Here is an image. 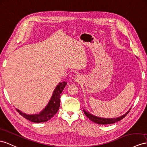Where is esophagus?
Segmentation results:
<instances>
[{
    "instance_id": "esophagus-1",
    "label": "esophagus",
    "mask_w": 147,
    "mask_h": 147,
    "mask_svg": "<svg viewBox=\"0 0 147 147\" xmlns=\"http://www.w3.org/2000/svg\"><path fill=\"white\" fill-rule=\"evenodd\" d=\"M74 81L77 82H80L82 81V78L80 75H77V76H75L74 78Z\"/></svg>"
}]
</instances>
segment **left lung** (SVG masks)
<instances>
[{
	"label": "left lung",
	"mask_w": 147,
	"mask_h": 147,
	"mask_svg": "<svg viewBox=\"0 0 147 147\" xmlns=\"http://www.w3.org/2000/svg\"><path fill=\"white\" fill-rule=\"evenodd\" d=\"M131 109V108H130ZM130 109L125 114H123L121 116L118 117L116 118H103V117H97L96 115H94L91 113H89L88 111H86L84 109H83L84 114L88 117L91 120V121L95 122L97 124H100V125H106V124H111V123H114L120 121V120L123 119L127 115L128 113L129 112Z\"/></svg>",
	"instance_id": "obj_1"
}]
</instances>
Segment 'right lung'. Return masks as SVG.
I'll return each mask as SVG.
<instances>
[{
  "mask_svg": "<svg viewBox=\"0 0 147 147\" xmlns=\"http://www.w3.org/2000/svg\"><path fill=\"white\" fill-rule=\"evenodd\" d=\"M66 84L67 82L65 81L59 82V84L56 86L53 92L51 99L49 100L47 106L38 114H27L17 109H16V110L24 118L32 122L40 123L47 122L48 120L51 119L56 114V112L58 111L60 106L61 94L63 89H65Z\"/></svg>",
  "mask_w": 147,
  "mask_h": 147,
  "instance_id": "right-lung-1",
  "label": "right lung"
}]
</instances>
